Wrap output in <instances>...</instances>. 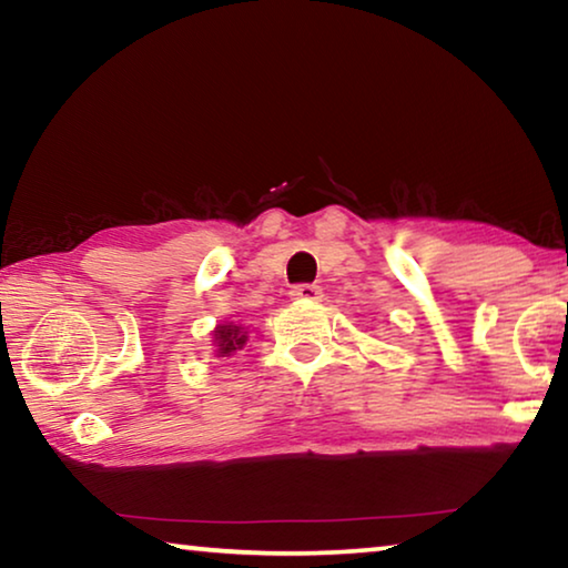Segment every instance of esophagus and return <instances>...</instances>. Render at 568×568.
Instances as JSON below:
<instances>
[{"mask_svg": "<svg viewBox=\"0 0 568 568\" xmlns=\"http://www.w3.org/2000/svg\"><path fill=\"white\" fill-rule=\"evenodd\" d=\"M291 298H293V301H303V303H316V301L323 298V293H321L318 285L303 283V285H295V287H293Z\"/></svg>", "mask_w": 568, "mask_h": 568, "instance_id": "34e87169", "label": "esophagus"}]
</instances>
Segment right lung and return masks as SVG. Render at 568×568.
<instances>
[{
    "label": "right lung",
    "instance_id": "obj_1",
    "mask_svg": "<svg viewBox=\"0 0 568 568\" xmlns=\"http://www.w3.org/2000/svg\"><path fill=\"white\" fill-rule=\"evenodd\" d=\"M247 341H250V328L242 326L237 321L217 323L212 331V351L217 358L237 354V351L245 348Z\"/></svg>",
    "mask_w": 568,
    "mask_h": 568
}]
</instances>
